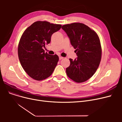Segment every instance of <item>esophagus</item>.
Here are the masks:
<instances>
[{"label":"esophagus","mask_w":122,"mask_h":122,"mask_svg":"<svg viewBox=\"0 0 122 122\" xmlns=\"http://www.w3.org/2000/svg\"><path fill=\"white\" fill-rule=\"evenodd\" d=\"M59 60H62V59H63V57H62V56H59Z\"/></svg>","instance_id":"esophagus-1"}]
</instances>
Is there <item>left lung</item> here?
<instances>
[{
	"mask_svg": "<svg viewBox=\"0 0 122 122\" xmlns=\"http://www.w3.org/2000/svg\"><path fill=\"white\" fill-rule=\"evenodd\" d=\"M78 57L69 59L66 68L69 78L76 82L86 81L94 74L101 59L102 49L99 38L96 32L87 25L80 23L63 25Z\"/></svg>",
	"mask_w": 122,
	"mask_h": 122,
	"instance_id": "left-lung-1",
	"label": "left lung"
}]
</instances>
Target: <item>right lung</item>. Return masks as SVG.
Returning a JSON list of instances; mask_svg holds the SVG:
<instances>
[{
    "instance_id": "obj_1",
    "label": "right lung",
    "mask_w": 122,
    "mask_h": 122,
    "mask_svg": "<svg viewBox=\"0 0 122 122\" xmlns=\"http://www.w3.org/2000/svg\"><path fill=\"white\" fill-rule=\"evenodd\" d=\"M61 26L47 21H36L21 36L18 48L19 61L25 71L33 79L43 80L53 72L59 57L45 53L43 47L50 42L51 36Z\"/></svg>"
}]
</instances>
